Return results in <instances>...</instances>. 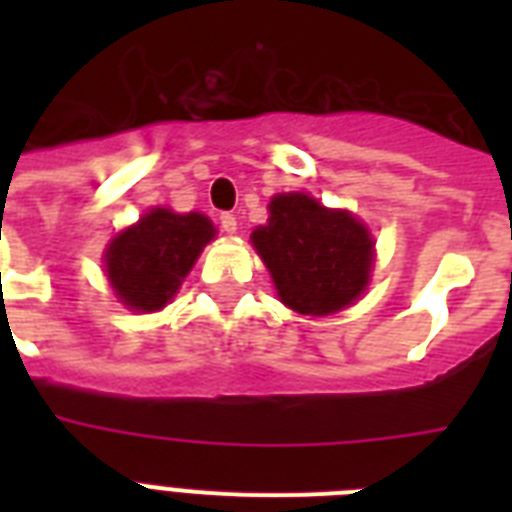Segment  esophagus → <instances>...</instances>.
Segmentation results:
<instances>
[{
    "label": "esophagus",
    "mask_w": 512,
    "mask_h": 512,
    "mask_svg": "<svg viewBox=\"0 0 512 512\" xmlns=\"http://www.w3.org/2000/svg\"><path fill=\"white\" fill-rule=\"evenodd\" d=\"M220 225H223V231L225 233H236V217L231 215V212H223V215H220Z\"/></svg>",
    "instance_id": "obj_1"
}]
</instances>
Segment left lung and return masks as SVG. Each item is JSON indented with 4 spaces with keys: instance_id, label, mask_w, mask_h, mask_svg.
<instances>
[{
    "instance_id": "8db88e82",
    "label": "left lung",
    "mask_w": 512,
    "mask_h": 512,
    "mask_svg": "<svg viewBox=\"0 0 512 512\" xmlns=\"http://www.w3.org/2000/svg\"><path fill=\"white\" fill-rule=\"evenodd\" d=\"M268 223L252 231L279 300L303 316H329L364 295L374 241L348 209H327L308 193H279Z\"/></svg>"
}]
</instances>
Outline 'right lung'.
<instances>
[{
  "label": "right lung",
  "mask_w": 512,
  "mask_h": 512,
  "mask_svg": "<svg viewBox=\"0 0 512 512\" xmlns=\"http://www.w3.org/2000/svg\"><path fill=\"white\" fill-rule=\"evenodd\" d=\"M212 239L215 225L199 212L177 215L167 207L146 212L114 236L103 255L119 303L138 313L162 311Z\"/></svg>",
  "instance_id": "add662e5"
}]
</instances>
